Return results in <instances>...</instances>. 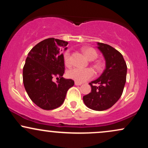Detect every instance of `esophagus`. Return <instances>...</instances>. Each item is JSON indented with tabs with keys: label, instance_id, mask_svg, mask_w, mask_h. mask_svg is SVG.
Returning <instances> with one entry per match:
<instances>
[{
	"label": "esophagus",
	"instance_id": "34e87169",
	"mask_svg": "<svg viewBox=\"0 0 148 148\" xmlns=\"http://www.w3.org/2000/svg\"><path fill=\"white\" fill-rule=\"evenodd\" d=\"M74 84H75L76 86H81V85L82 84V83H79V82H76V81H75V83H74Z\"/></svg>",
	"mask_w": 148,
	"mask_h": 148
}]
</instances>
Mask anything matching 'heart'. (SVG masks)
Instances as JSON below:
<instances>
[{"instance_id":"1","label":"heart","mask_w":148,"mask_h":148,"mask_svg":"<svg viewBox=\"0 0 148 148\" xmlns=\"http://www.w3.org/2000/svg\"><path fill=\"white\" fill-rule=\"evenodd\" d=\"M84 53L88 60H92L97 58V53L93 48L88 47L84 49ZM64 63L67 66H69L71 64V58L70 53L69 51L65 52L64 53ZM96 67L99 69L101 67L100 65H97ZM67 75L69 79L74 80L79 83H83L88 80L92 79L94 76V72L90 68L81 69L79 67H74L68 70Z\"/></svg>"}]
</instances>
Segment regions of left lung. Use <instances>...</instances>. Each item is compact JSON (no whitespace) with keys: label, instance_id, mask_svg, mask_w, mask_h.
Wrapping results in <instances>:
<instances>
[{"label":"left lung","instance_id":"1","mask_svg":"<svg viewBox=\"0 0 148 148\" xmlns=\"http://www.w3.org/2000/svg\"><path fill=\"white\" fill-rule=\"evenodd\" d=\"M97 45L106 60V69L97 79L90 83L91 92L83 99L89 108L101 111L113 106L121 97L126 83L127 67L118 51L106 44L97 42Z\"/></svg>","mask_w":148,"mask_h":148}]
</instances>
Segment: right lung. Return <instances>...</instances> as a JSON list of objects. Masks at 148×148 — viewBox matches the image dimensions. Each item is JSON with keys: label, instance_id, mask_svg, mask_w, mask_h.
Instances as JSON below:
<instances>
[{"label": "right lung", "instance_id": "add662e5", "mask_svg": "<svg viewBox=\"0 0 148 148\" xmlns=\"http://www.w3.org/2000/svg\"><path fill=\"white\" fill-rule=\"evenodd\" d=\"M68 42L48 38L39 42L28 53L23 68V82L30 99L44 110H53L64 102L74 81L62 77L64 72L62 48ZM60 77L56 83L53 77ZM59 77L58 78V77Z\"/></svg>", "mask_w": 148, "mask_h": 148}]
</instances>
